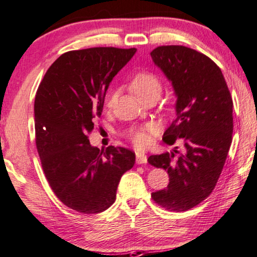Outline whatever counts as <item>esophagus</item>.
I'll return each mask as SVG.
<instances>
[{
	"label": "esophagus",
	"instance_id": "esophagus-1",
	"mask_svg": "<svg viewBox=\"0 0 257 257\" xmlns=\"http://www.w3.org/2000/svg\"><path fill=\"white\" fill-rule=\"evenodd\" d=\"M148 162V158H147V155L142 153H137V164L141 165V164H146Z\"/></svg>",
	"mask_w": 257,
	"mask_h": 257
}]
</instances>
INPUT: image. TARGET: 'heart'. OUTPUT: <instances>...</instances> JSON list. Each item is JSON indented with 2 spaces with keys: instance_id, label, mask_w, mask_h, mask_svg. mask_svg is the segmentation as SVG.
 <instances>
[{
  "instance_id": "obj_1",
  "label": "heart",
  "mask_w": 257,
  "mask_h": 257,
  "mask_svg": "<svg viewBox=\"0 0 257 257\" xmlns=\"http://www.w3.org/2000/svg\"><path fill=\"white\" fill-rule=\"evenodd\" d=\"M130 87L134 94H136L139 99L145 100L149 96H157L159 98L162 91L163 85L161 79H159L156 75L147 73V71H142V73H138L136 76L132 78ZM117 98L116 92H111L107 99V107H111L115 103ZM151 127H145L139 130H132L128 132V138L132 141V144L137 147V148H145L148 146L151 141L150 137Z\"/></svg>"
}]
</instances>
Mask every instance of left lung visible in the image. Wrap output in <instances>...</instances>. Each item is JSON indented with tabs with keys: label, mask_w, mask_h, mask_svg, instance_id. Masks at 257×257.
I'll return each mask as SVG.
<instances>
[{
	"label": "left lung",
	"mask_w": 257,
	"mask_h": 257,
	"mask_svg": "<svg viewBox=\"0 0 257 257\" xmlns=\"http://www.w3.org/2000/svg\"><path fill=\"white\" fill-rule=\"evenodd\" d=\"M153 61L172 83L176 95V117L163 140L182 144V153L153 155L148 163L167 171L166 189L151 193L168 211L184 212L211 195L223 170L232 141V98L215 62L182 45L158 46ZM179 153V155H176Z\"/></svg>",
	"instance_id": "8db88e82"
}]
</instances>
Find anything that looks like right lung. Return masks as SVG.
<instances>
[{"mask_svg": "<svg viewBox=\"0 0 257 257\" xmlns=\"http://www.w3.org/2000/svg\"><path fill=\"white\" fill-rule=\"evenodd\" d=\"M136 48H91L61 54L36 92V148L46 180L67 207L82 214L106 211L136 154L121 147L99 149L89 134L102 112L115 75Z\"/></svg>", "mask_w": 257, "mask_h": 257, "instance_id": "obj_1", "label": "right lung"}]
</instances>
